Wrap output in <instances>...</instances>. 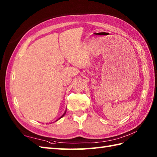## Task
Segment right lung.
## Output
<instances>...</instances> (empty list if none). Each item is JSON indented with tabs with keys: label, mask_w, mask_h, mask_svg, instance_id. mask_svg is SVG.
Wrapping results in <instances>:
<instances>
[{
	"label": "right lung",
	"mask_w": 157,
	"mask_h": 157,
	"mask_svg": "<svg viewBox=\"0 0 157 157\" xmlns=\"http://www.w3.org/2000/svg\"><path fill=\"white\" fill-rule=\"evenodd\" d=\"M65 113H66V111H65V113H63V115H62V116L61 117H60V118H59V119H61V118H62V117H63V116H64V115H65ZM59 119H57V120H56V121H58V120H59Z\"/></svg>",
	"instance_id": "1"
}]
</instances>
